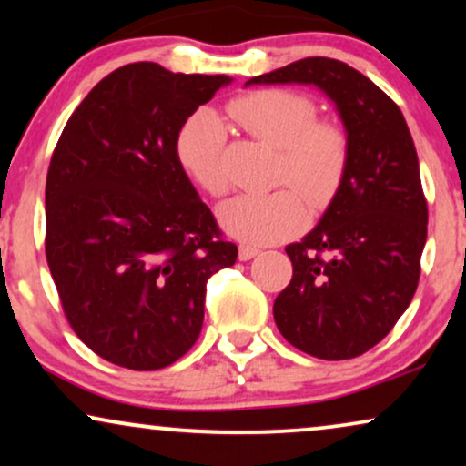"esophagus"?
<instances>
[{"mask_svg":"<svg viewBox=\"0 0 466 466\" xmlns=\"http://www.w3.org/2000/svg\"><path fill=\"white\" fill-rule=\"evenodd\" d=\"M258 253H260V249H258V247H253V245H240V247H238V260L247 262V260H251V258H256Z\"/></svg>","mask_w":466,"mask_h":466,"instance_id":"1","label":"esophagus"}]
</instances>
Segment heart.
Listing matches in <instances>:
<instances>
[{
    "label": "heart",
    "mask_w": 466,
    "mask_h": 466,
    "mask_svg": "<svg viewBox=\"0 0 466 466\" xmlns=\"http://www.w3.org/2000/svg\"><path fill=\"white\" fill-rule=\"evenodd\" d=\"M229 114L253 137L279 148L277 185H290L311 210H325L333 202L349 172V137L333 122L316 120L309 98L288 90H258L237 98ZM176 157L199 189L215 198L228 191L226 128L213 111L187 117L176 135ZM293 192L229 199L219 208L221 228L251 245L290 237L305 223V206Z\"/></svg>",
    "instance_id": "obj_1"
}]
</instances>
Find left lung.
I'll return each instance as SVG.
<instances>
[{
    "instance_id": "obj_1",
    "label": "left lung",
    "mask_w": 466,
    "mask_h": 466,
    "mask_svg": "<svg viewBox=\"0 0 466 466\" xmlns=\"http://www.w3.org/2000/svg\"><path fill=\"white\" fill-rule=\"evenodd\" d=\"M251 84L316 86L341 117L349 172L318 226L286 247L292 279L273 316L279 333L311 357L363 355L391 331L420 281L428 204L413 137L379 86L331 57H305Z\"/></svg>"
}]
</instances>
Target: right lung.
Returning <instances> with one entry per match:
<instances>
[{
	"label": "right lung",
	"instance_id": "right-lung-1",
	"mask_svg": "<svg viewBox=\"0 0 466 466\" xmlns=\"http://www.w3.org/2000/svg\"><path fill=\"white\" fill-rule=\"evenodd\" d=\"M228 84L127 64L92 87L53 150L46 262L73 331L120 368L185 355L202 331L206 281L237 262L176 157L187 117Z\"/></svg>",
	"mask_w": 466,
	"mask_h": 466
}]
</instances>
